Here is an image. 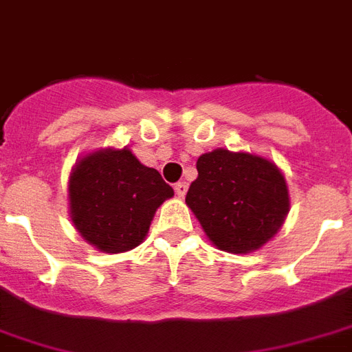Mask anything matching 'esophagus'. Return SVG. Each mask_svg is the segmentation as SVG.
<instances>
[{"mask_svg":"<svg viewBox=\"0 0 352 352\" xmlns=\"http://www.w3.org/2000/svg\"><path fill=\"white\" fill-rule=\"evenodd\" d=\"M186 192H188V182H177L175 184V194L179 195V197H184V195H186Z\"/></svg>","mask_w":352,"mask_h":352,"instance_id":"1","label":"esophagus"}]
</instances>
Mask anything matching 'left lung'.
I'll return each mask as SVG.
<instances>
[{"label": "left lung", "mask_w": 352, "mask_h": 352, "mask_svg": "<svg viewBox=\"0 0 352 352\" xmlns=\"http://www.w3.org/2000/svg\"><path fill=\"white\" fill-rule=\"evenodd\" d=\"M186 205L212 243L249 253L277 234L288 214V188L278 168L249 153L216 149L197 158Z\"/></svg>", "instance_id": "left-lung-1"}]
</instances>
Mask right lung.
<instances>
[{
  "instance_id": "1",
  "label": "right lung",
  "mask_w": 352,
  "mask_h": 352,
  "mask_svg": "<svg viewBox=\"0 0 352 352\" xmlns=\"http://www.w3.org/2000/svg\"><path fill=\"white\" fill-rule=\"evenodd\" d=\"M173 188L125 149L85 157L69 177L75 229L104 253H123L146 238L155 212Z\"/></svg>"
}]
</instances>
